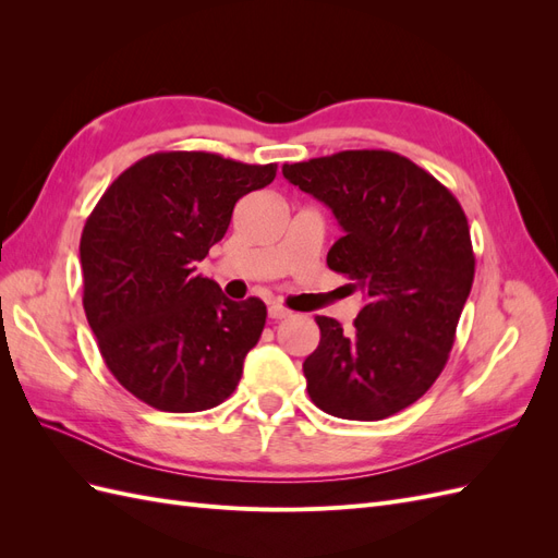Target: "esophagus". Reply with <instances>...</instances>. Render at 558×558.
<instances>
[{
    "mask_svg": "<svg viewBox=\"0 0 558 558\" xmlns=\"http://www.w3.org/2000/svg\"><path fill=\"white\" fill-rule=\"evenodd\" d=\"M267 316L272 318V320H281V318H289V316H291V312L286 310V307H281V305H269Z\"/></svg>",
    "mask_w": 558,
    "mask_h": 558,
    "instance_id": "esophagus-1",
    "label": "esophagus"
}]
</instances>
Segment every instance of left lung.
<instances>
[{"mask_svg":"<svg viewBox=\"0 0 558 558\" xmlns=\"http://www.w3.org/2000/svg\"><path fill=\"white\" fill-rule=\"evenodd\" d=\"M281 172L335 214L344 234L328 267L365 295L349 330L316 316L320 342L302 363L312 402L351 421L410 408L445 369L475 279L459 199L391 150H342Z\"/></svg>","mask_w":558,"mask_h":558,"instance_id":"1","label":"left lung"}]
</instances>
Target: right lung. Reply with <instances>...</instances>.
<instances>
[{"instance_id":"add662e5","label":"right lung","mask_w":558,"mask_h":558,"mask_svg":"<svg viewBox=\"0 0 558 558\" xmlns=\"http://www.w3.org/2000/svg\"><path fill=\"white\" fill-rule=\"evenodd\" d=\"M277 165L205 150L150 154L118 177L81 234L83 310L123 388L160 412L221 404L258 344L263 300L232 302L195 263L223 240L238 199Z\"/></svg>"}]
</instances>
